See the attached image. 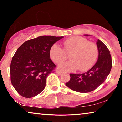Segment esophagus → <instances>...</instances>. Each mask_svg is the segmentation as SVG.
<instances>
[{"mask_svg":"<svg viewBox=\"0 0 122 122\" xmlns=\"http://www.w3.org/2000/svg\"><path fill=\"white\" fill-rule=\"evenodd\" d=\"M56 72L57 74H58V75H61V74L63 73L62 71H61V70H57V71H56Z\"/></svg>","mask_w":122,"mask_h":122,"instance_id":"obj_1","label":"esophagus"}]
</instances>
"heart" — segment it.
<instances>
[{
    "mask_svg": "<svg viewBox=\"0 0 122 122\" xmlns=\"http://www.w3.org/2000/svg\"><path fill=\"white\" fill-rule=\"evenodd\" d=\"M64 50L58 44L50 47V58L57 64H61L69 55L70 61L63 63L61 69L66 71L79 69L84 71L90 68L96 62L98 49L96 44L79 36L73 37L64 42Z\"/></svg>",
    "mask_w": 122,
    "mask_h": 122,
    "instance_id": "1",
    "label": "heart"
}]
</instances>
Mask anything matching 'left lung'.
<instances>
[{"label":"left lung","mask_w":122,"mask_h":122,"mask_svg":"<svg viewBox=\"0 0 122 122\" xmlns=\"http://www.w3.org/2000/svg\"><path fill=\"white\" fill-rule=\"evenodd\" d=\"M96 44L99 54L94 66L84 73L70 74L71 79L65 85L72 90L81 93L93 91L105 81L110 74L112 68L110 50L100 40H97Z\"/></svg>","instance_id":"1"}]
</instances>
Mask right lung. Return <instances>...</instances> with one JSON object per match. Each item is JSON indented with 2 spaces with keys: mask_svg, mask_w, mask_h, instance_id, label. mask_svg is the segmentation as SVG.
Instances as JSON below:
<instances>
[{
  "mask_svg": "<svg viewBox=\"0 0 122 122\" xmlns=\"http://www.w3.org/2000/svg\"><path fill=\"white\" fill-rule=\"evenodd\" d=\"M64 37L42 36L28 40L12 58L11 81L21 96L31 98L44 89L46 80L56 67L50 58V47Z\"/></svg>",
  "mask_w": 122,
  "mask_h": 122,
  "instance_id": "add662e5",
  "label": "right lung"
}]
</instances>
